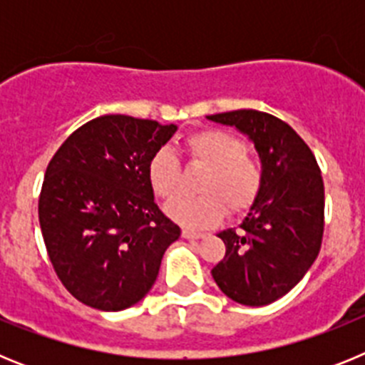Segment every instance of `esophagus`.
Instances as JSON below:
<instances>
[{
    "mask_svg": "<svg viewBox=\"0 0 365 365\" xmlns=\"http://www.w3.org/2000/svg\"><path fill=\"white\" fill-rule=\"evenodd\" d=\"M182 237H185V240H202V237H206V234L190 230V228H182Z\"/></svg>",
    "mask_w": 365,
    "mask_h": 365,
    "instance_id": "1",
    "label": "esophagus"
}]
</instances>
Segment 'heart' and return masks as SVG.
Returning a JSON list of instances; mask_svg holds the SVG:
<instances>
[{"instance_id":"heart-1","label":"heart","mask_w":365,"mask_h":365,"mask_svg":"<svg viewBox=\"0 0 365 365\" xmlns=\"http://www.w3.org/2000/svg\"><path fill=\"white\" fill-rule=\"evenodd\" d=\"M190 159L208 168L199 192L201 197L179 199L166 206L173 221L192 228H206L230 214L247 210L261 188V166L247 155V144L222 130H202L185 140ZM148 179L159 197L172 201L180 193V163L170 148L155 151L148 164Z\"/></svg>"}]
</instances>
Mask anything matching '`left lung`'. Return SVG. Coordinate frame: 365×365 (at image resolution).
Instances as JSON below:
<instances>
[{
  "label": "left lung",
  "mask_w": 365,
  "mask_h": 365,
  "mask_svg": "<svg viewBox=\"0 0 365 365\" xmlns=\"http://www.w3.org/2000/svg\"><path fill=\"white\" fill-rule=\"evenodd\" d=\"M247 135L261 163V188L240 230L219 232L227 254L212 269L234 302L261 307L307 274L324 235V180L309 146L291 125L256 109L208 115Z\"/></svg>",
  "instance_id": "8db88e82"
}]
</instances>
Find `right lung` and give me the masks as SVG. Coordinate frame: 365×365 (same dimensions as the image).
I'll use <instances>...</instances> for the list:
<instances>
[{
  "mask_svg": "<svg viewBox=\"0 0 365 365\" xmlns=\"http://www.w3.org/2000/svg\"><path fill=\"white\" fill-rule=\"evenodd\" d=\"M177 125L104 115L69 135L51 159L38 217L54 272L98 311H122L150 292L180 228L155 202L148 164Z\"/></svg>",
  "mask_w": 365,
  "mask_h": 365,
  "instance_id": "1",
  "label": "right lung"
}]
</instances>
